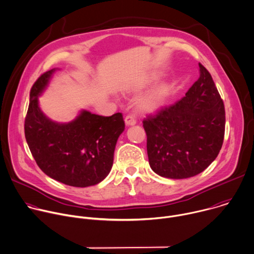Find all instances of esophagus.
Segmentation results:
<instances>
[{"label":"esophagus","mask_w":254,"mask_h":254,"mask_svg":"<svg viewBox=\"0 0 254 254\" xmlns=\"http://www.w3.org/2000/svg\"><path fill=\"white\" fill-rule=\"evenodd\" d=\"M124 121H125V124H126L127 126H133V125L136 124V119H135V117H134L133 115H131V114L127 115V116L125 117Z\"/></svg>","instance_id":"esophagus-1"}]
</instances>
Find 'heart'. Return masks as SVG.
<instances>
[{"label": "heart", "instance_id": "heart-1", "mask_svg": "<svg viewBox=\"0 0 254 254\" xmlns=\"http://www.w3.org/2000/svg\"><path fill=\"white\" fill-rule=\"evenodd\" d=\"M147 83L148 81L145 83H142L140 87H144ZM165 97H166V89L163 86L158 87L157 89H155L154 91H152L147 96H145L140 101L139 106L144 111H148V112L155 111L164 103Z\"/></svg>", "mask_w": 254, "mask_h": 254}]
</instances>
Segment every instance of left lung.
<instances>
[{
    "label": "left lung",
    "instance_id": "8db88e82",
    "mask_svg": "<svg viewBox=\"0 0 254 254\" xmlns=\"http://www.w3.org/2000/svg\"><path fill=\"white\" fill-rule=\"evenodd\" d=\"M185 96L143 120L151 169L162 177L183 179L204 171L223 144L225 110L208 70Z\"/></svg>",
    "mask_w": 254,
    "mask_h": 254
}]
</instances>
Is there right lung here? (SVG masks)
<instances>
[{
    "mask_svg": "<svg viewBox=\"0 0 254 254\" xmlns=\"http://www.w3.org/2000/svg\"><path fill=\"white\" fill-rule=\"evenodd\" d=\"M54 71L42 74L31 88L25 118L28 146L37 165L49 177L74 187L98 184L112 168L116 142L125 129L123 116L83 111L68 124L51 121L40 110L38 96Z\"/></svg>",
    "mask_w": 254,
    "mask_h": 254,
    "instance_id": "obj_1",
    "label": "right lung"
}]
</instances>
